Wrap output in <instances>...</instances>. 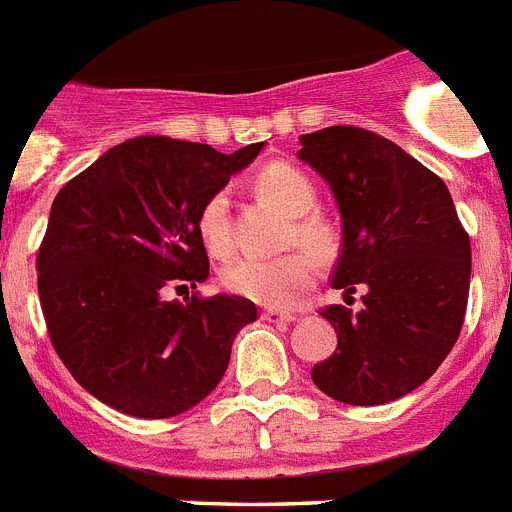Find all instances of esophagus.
Instances as JSON below:
<instances>
[{
  "label": "esophagus",
  "mask_w": 512,
  "mask_h": 512,
  "mask_svg": "<svg viewBox=\"0 0 512 512\" xmlns=\"http://www.w3.org/2000/svg\"><path fill=\"white\" fill-rule=\"evenodd\" d=\"M261 319L274 324H290L295 322V314H290V311H280V308H264V311H261Z\"/></svg>",
  "instance_id": "obj_1"
}]
</instances>
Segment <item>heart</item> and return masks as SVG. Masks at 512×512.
<instances>
[{
	"label": "heart",
	"instance_id": "b5f03b06",
	"mask_svg": "<svg viewBox=\"0 0 512 512\" xmlns=\"http://www.w3.org/2000/svg\"><path fill=\"white\" fill-rule=\"evenodd\" d=\"M256 188L266 201L280 206L285 214L295 219L293 238L306 243L314 251H329L332 248V230L319 217H303L316 206V190L301 170L293 164L274 162L266 164L256 175ZM198 235L204 240L206 251L214 256H225L232 248V225H230V196L227 190H214L206 198L196 219ZM316 261L308 251H293L285 256H238L222 269V285L230 293L248 298L253 303L269 308H285L314 285Z\"/></svg>",
	"mask_w": 512,
	"mask_h": 512
}]
</instances>
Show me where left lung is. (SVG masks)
<instances>
[{
	"instance_id": "obj_1",
	"label": "left lung",
	"mask_w": 512,
	"mask_h": 512,
	"mask_svg": "<svg viewBox=\"0 0 512 512\" xmlns=\"http://www.w3.org/2000/svg\"><path fill=\"white\" fill-rule=\"evenodd\" d=\"M301 143L298 156L327 180L342 214L332 287L348 298L366 290L361 311L322 308L337 350L311 379L340 403H390L432 377L458 340L471 240L447 185L379 133L332 125Z\"/></svg>"
}]
</instances>
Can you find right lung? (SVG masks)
Returning <instances> with one entry per match:
<instances>
[{
	"label": "right lung",
	"mask_w": 512,
	"mask_h": 512,
	"mask_svg": "<svg viewBox=\"0 0 512 512\" xmlns=\"http://www.w3.org/2000/svg\"><path fill=\"white\" fill-rule=\"evenodd\" d=\"M261 146L219 154L141 135L59 188L36 253L46 332L75 382L114 411L170 418L201 403L256 322L238 295H162L209 277L198 209Z\"/></svg>",
	"instance_id": "1"
}]
</instances>
